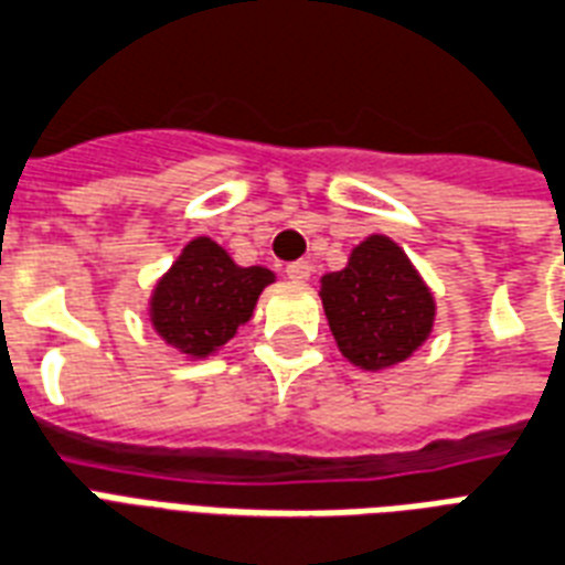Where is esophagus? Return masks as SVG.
Returning a JSON list of instances; mask_svg holds the SVG:
<instances>
[{
  "instance_id": "esophagus-1",
  "label": "esophagus",
  "mask_w": 565,
  "mask_h": 565,
  "mask_svg": "<svg viewBox=\"0 0 565 565\" xmlns=\"http://www.w3.org/2000/svg\"><path fill=\"white\" fill-rule=\"evenodd\" d=\"M309 262H291V265H286V277L295 279V282H307L309 279Z\"/></svg>"
}]
</instances>
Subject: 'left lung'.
<instances>
[{"mask_svg": "<svg viewBox=\"0 0 565 565\" xmlns=\"http://www.w3.org/2000/svg\"><path fill=\"white\" fill-rule=\"evenodd\" d=\"M321 303L339 351L360 369L408 360L435 321V298L390 237L351 249L345 270L321 279Z\"/></svg>", "mask_w": 565, "mask_h": 565, "instance_id": "1", "label": "left lung"}]
</instances>
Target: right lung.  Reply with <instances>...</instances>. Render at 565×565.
<instances>
[{"instance_id":"obj_1","label":"right lung","mask_w":565,"mask_h":565,"mask_svg":"<svg viewBox=\"0 0 565 565\" xmlns=\"http://www.w3.org/2000/svg\"><path fill=\"white\" fill-rule=\"evenodd\" d=\"M267 282V267H237L211 237H196L157 282L151 324L181 354L207 358L247 324Z\"/></svg>"}]
</instances>
